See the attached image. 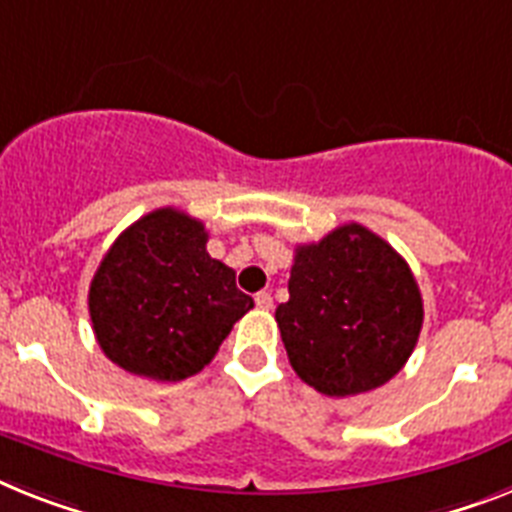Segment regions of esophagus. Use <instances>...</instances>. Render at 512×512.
<instances>
[{
  "label": "esophagus",
  "instance_id": "obj_1",
  "mask_svg": "<svg viewBox=\"0 0 512 512\" xmlns=\"http://www.w3.org/2000/svg\"><path fill=\"white\" fill-rule=\"evenodd\" d=\"M253 301H256V308H261V311H269V308L274 306V301H272V295L266 293H256V298H253Z\"/></svg>",
  "mask_w": 512,
  "mask_h": 512
}]
</instances>
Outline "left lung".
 Wrapping results in <instances>:
<instances>
[{
  "instance_id": "obj_1",
  "label": "left lung",
  "mask_w": 512,
  "mask_h": 512,
  "mask_svg": "<svg viewBox=\"0 0 512 512\" xmlns=\"http://www.w3.org/2000/svg\"><path fill=\"white\" fill-rule=\"evenodd\" d=\"M290 301L274 311L295 374L329 398L390 382L424 324L416 277L395 248L363 225H342L295 248Z\"/></svg>"
}]
</instances>
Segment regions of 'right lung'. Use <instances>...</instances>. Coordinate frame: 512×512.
I'll return each instance as SVG.
<instances>
[{
    "instance_id": "right-lung-1",
    "label": "right lung",
    "mask_w": 512,
    "mask_h": 512,
    "mask_svg": "<svg viewBox=\"0 0 512 512\" xmlns=\"http://www.w3.org/2000/svg\"><path fill=\"white\" fill-rule=\"evenodd\" d=\"M204 222L156 209L122 232L96 269L88 314L104 356L135 377L180 382L217 356L253 308L235 272L206 251Z\"/></svg>"
}]
</instances>
